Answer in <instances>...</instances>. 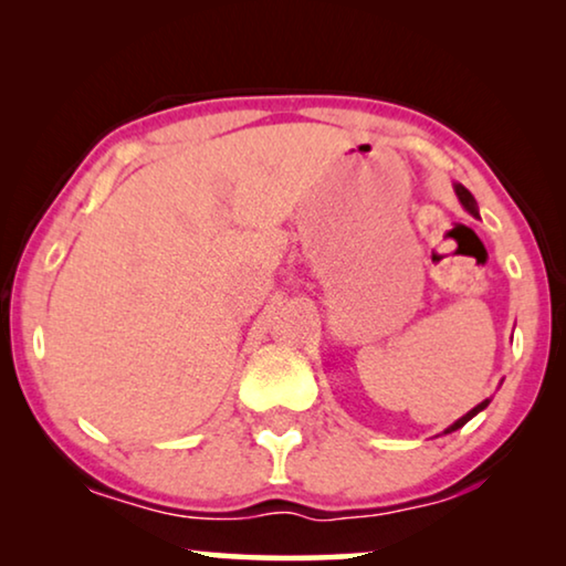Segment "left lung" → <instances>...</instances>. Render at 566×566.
<instances>
[{"label": "left lung", "instance_id": "left-lung-1", "mask_svg": "<svg viewBox=\"0 0 566 566\" xmlns=\"http://www.w3.org/2000/svg\"><path fill=\"white\" fill-rule=\"evenodd\" d=\"M455 196H459V200H461V206H463V208H467V211H471V213H476V200H474V196H471V192H469L467 188H463V185H455ZM486 405H490V399H484V401H482V405H476L474 409H471V412H467V415H463V417H461V420H455V422L451 424V428H446V432H453V430H459V428H463V424H467V422H469V420H471V417H474V415H479V412H482V409H484Z\"/></svg>", "mask_w": 566, "mask_h": 566}]
</instances>
